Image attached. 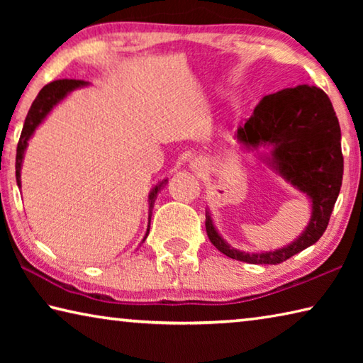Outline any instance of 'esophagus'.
Segmentation results:
<instances>
[{
	"instance_id": "1",
	"label": "esophagus",
	"mask_w": 363,
	"mask_h": 363,
	"mask_svg": "<svg viewBox=\"0 0 363 363\" xmlns=\"http://www.w3.org/2000/svg\"><path fill=\"white\" fill-rule=\"evenodd\" d=\"M192 167H194V168H199V167H200V164H196V163H192Z\"/></svg>"
}]
</instances>
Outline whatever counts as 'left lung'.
Wrapping results in <instances>:
<instances>
[{"instance_id":"8db88e82","label":"left lung","mask_w":363,"mask_h":363,"mask_svg":"<svg viewBox=\"0 0 363 363\" xmlns=\"http://www.w3.org/2000/svg\"><path fill=\"white\" fill-rule=\"evenodd\" d=\"M247 147L270 145L269 164L294 187L309 196V225L293 243L267 253H243L227 245L206 211V233L220 253L248 264H280L314 245L327 230L340 195L344 160L341 130L328 96L315 86L301 84L269 94L257 104L237 131Z\"/></svg>"}]
</instances>
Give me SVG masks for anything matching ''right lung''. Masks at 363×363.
Returning <instances> with one entry per match:
<instances>
[{"label": "right lung", "mask_w": 363, "mask_h": 363, "mask_svg": "<svg viewBox=\"0 0 363 363\" xmlns=\"http://www.w3.org/2000/svg\"><path fill=\"white\" fill-rule=\"evenodd\" d=\"M88 83L83 82V79H56V82H51L43 88L36 99L33 101L32 107H30L26 123H23L22 128V134L19 139V144H17V155H16V179H17V186L21 187V168H22V158H23V152L27 149L28 139L32 138V134L35 133L36 126L46 118V115L51 112L54 106L64 99V97L70 93V91L79 88V86H86ZM168 181L164 179L162 182H158L155 187L149 195V229H150V216H152V210L153 205H155L157 195L160 190L164 187V184ZM149 229H147L145 235H149Z\"/></svg>", "instance_id": "right-lung-1"}]
</instances>
